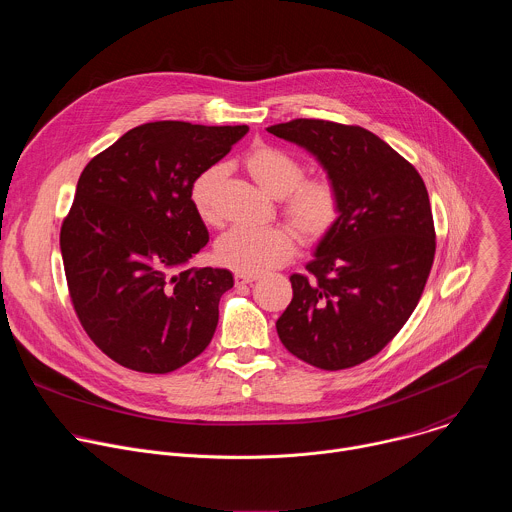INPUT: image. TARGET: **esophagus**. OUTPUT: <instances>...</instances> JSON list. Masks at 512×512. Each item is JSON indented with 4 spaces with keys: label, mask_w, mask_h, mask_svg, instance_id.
Instances as JSON below:
<instances>
[{
    "label": "esophagus",
    "mask_w": 512,
    "mask_h": 512,
    "mask_svg": "<svg viewBox=\"0 0 512 512\" xmlns=\"http://www.w3.org/2000/svg\"><path fill=\"white\" fill-rule=\"evenodd\" d=\"M259 275H249V273H235V283L243 285V283H253Z\"/></svg>",
    "instance_id": "1"
}]
</instances>
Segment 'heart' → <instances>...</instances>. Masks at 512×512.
<instances>
[{"label": "heart", "instance_id": "b5f03b06", "mask_svg": "<svg viewBox=\"0 0 512 512\" xmlns=\"http://www.w3.org/2000/svg\"><path fill=\"white\" fill-rule=\"evenodd\" d=\"M245 166L265 192L283 198V214L300 237L318 241L332 231L340 216V194L330 180H304V164L273 145H255L245 156ZM223 178L225 166L214 164L202 170L190 186L192 206L206 225L221 221L214 200ZM294 251L296 237L285 227H235L216 243L218 261L249 275L283 265Z\"/></svg>", "mask_w": 512, "mask_h": 512}]
</instances>
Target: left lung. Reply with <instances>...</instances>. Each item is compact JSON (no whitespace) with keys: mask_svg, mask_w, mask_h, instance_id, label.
<instances>
[{"mask_svg":"<svg viewBox=\"0 0 512 512\" xmlns=\"http://www.w3.org/2000/svg\"><path fill=\"white\" fill-rule=\"evenodd\" d=\"M300 145L340 194V216L277 318L283 346L312 367L350 369L381 352L413 314L435 255L425 184L389 143L358 125L294 119L267 127Z\"/></svg>","mask_w":512,"mask_h":512,"instance_id":"left-lung-1","label":"left lung"}]
</instances>
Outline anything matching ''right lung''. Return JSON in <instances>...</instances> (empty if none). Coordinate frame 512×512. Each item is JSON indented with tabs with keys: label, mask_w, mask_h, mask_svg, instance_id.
I'll list each match as a JSON object with an SVG mask.
<instances>
[{
	"label": "right lung",
	"mask_w": 512,
	"mask_h": 512,
	"mask_svg": "<svg viewBox=\"0 0 512 512\" xmlns=\"http://www.w3.org/2000/svg\"><path fill=\"white\" fill-rule=\"evenodd\" d=\"M247 125L156 121L129 129L83 170L60 229L72 306L121 367L164 375L212 340L229 269H184L208 243L190 200Z\"/></svg>",
	"instance_id": "right-lung-1"
}]
</instances>
